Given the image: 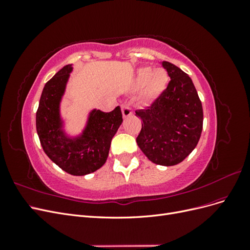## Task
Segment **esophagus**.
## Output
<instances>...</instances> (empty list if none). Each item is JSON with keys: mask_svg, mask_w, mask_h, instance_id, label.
<instances>
[{"mask_svg": "<svg viewBox=\"0 0 250 250\" xmlns=\"http://www.w3.org/2000/svg\"><path fill=\"white\" fill-rule=\"evenodd\" d=\"M121 109H122V113H123L124 118L129 117V116L132 115V110H131L129 105H128L127 103H123L122 105H121Z\"/></svg>", "mask_w": 250, "mask_h": 250, "instance_id": "1", "label": "esophagus"}]
</instances>
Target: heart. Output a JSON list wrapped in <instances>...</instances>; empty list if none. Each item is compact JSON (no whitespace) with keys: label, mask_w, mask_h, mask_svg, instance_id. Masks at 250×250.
Instances as JSON below:
<instances>
[{"label":"heart","mask_w":250,"mask_h":250,"mask_svg":"<svg viewBox=\"0 0 250 250\" xmlns=\"http://www.w3.org/2000/svg\"><path fill=\"white\" fill-rule=\"evenodd\" d=\"M168 74L163 69L151 70L150 67H143L138 71L135 82L139 86L144 85L143 99L146 102L154 100L167 86Z\"/></svg>","instance_id":"b5f03b06"}]
</instances>
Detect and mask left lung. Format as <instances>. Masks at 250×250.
I'll use <instances>...</instances> for the list:
<instances>
[{
    "label": "left lung",
    "instance_id": "1",
    "mask_svg": "<svg viewBox=\"0 0 250 250\" xmlns=\"http://www.w3.org/2000/svg\"><path fill=\"white\" fill-rule=\"evenodd\" d=\"M163 66L171 80L150 106L135 110L143 121L137 143L149 161L169 167L183 162L197 146L203 110L188 75L168 62Z\"/></svg>",
    "mask_w": 250,
    "mask_h": 250
}]
</instances>
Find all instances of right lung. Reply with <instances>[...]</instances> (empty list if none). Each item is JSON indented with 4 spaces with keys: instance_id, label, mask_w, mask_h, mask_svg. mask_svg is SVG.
I'll return each instance as SVG.
<instances>
[{
    "instance_id": "right-lung-1",
    "label": "right lung",
    "mask_w": 250,
    "mask_h": 250,
    "mask_svg": "<svg viewBox=\"0 0 250 250\" xmlns=\"http://www.w3.org/2000/svg\"><path fill=\"white\" fill-rule=\"evenodd\" d=\"M72 71L63 66L44 85L36 111V131L50 160L71 175L82 176L100 169L107 160L113 135L122 124L120 106L109 112L94 109L82 135L69 139L62 130L59 103Z\"/></svg>"
}]
</instances>
